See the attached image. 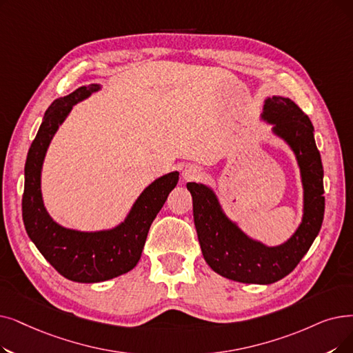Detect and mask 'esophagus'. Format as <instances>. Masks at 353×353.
I'll list each match as a JSON object with an SVG mask.
<instances>
[{
	"instance_id": "34e87169",
	"label": "esophagus",
	"mask_w": 353,
	"mask_h": 353,
	"mask_svg": "<svg viewBox=\"0 0 353 353\" xmlns=\"http://www.w3.org/2000/svg\"><path fill=\"white\" fill-rule=\"evenodd\" d=\"M181 177L185 179L186 181H193V180H197V179L202 177V170L194 164H189V165L183 168Z\"/></svg>"
}]
</instances>
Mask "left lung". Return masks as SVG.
Returning a JSON list of instances; mask_svg holds the SVG:
<instances>
[{
  "label": "left lung",
  "mask_w": 353,
  "mask_h": 353,
  "mask_svg": "<svg viewBox=\"0 0 353 353\" xmlns=\"http://www.w3.org/2000/svg\"><path fill=\"white\" fill-rule=\"evenodd\" d=\"M261 118L293 150L300 168L303 218L293 236L277 247H267L243 234L226 216L216 193L209 186L188 183L205 261L222 277L245 284H271L293 271L320 232L325 214L323 165L312 121L293 101L283 97L267 98Z\"/></svg>",
  "instance_id": "1"
}]
</instances>
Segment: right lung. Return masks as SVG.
<instances>
[{"label": "right lung", "instance_id": "1", "mask_svg": "<svg viewBox=\"0 0 353 353\" xmlns=\"http://www.w3.org/2000/svg\"><path fill=\"white\" fill-rule=\"evenodd\" d=\"M99 89L98 83L81 86L49 106L24 167L23 222L27 235L59 274L76 283H101L131 271L140 261L152 221L179 181V172L156 179L137 199L124 222L112 229L82 232L52 219L41 196L46 152L72 106Z\"/></svg>", "mask_w": 353, "mask_h": 353}]
</instances>
